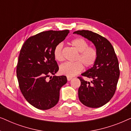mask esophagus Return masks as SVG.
Returning <instances> with one entry per match:
<instances>
[{"label":"esophagus","mask_w":131,"mask_h":131,"mask_svg":"<svg viewBox=\"0 0 131 131\" xmlns=\"http://www.w3.org/2000/svg\"><path fill=\"white\" fill-rule=\"evenodd\" d=\"M67 79L68 81H70V80H71V79H72V78H71V77H67Z\"/></svg>","instance_id":"1"}]
</instances>
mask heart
Returning a JSON list of instances; mask_svg holds the SVG:
<instances>
[{"label":"heart","mask_w":131,"mask_h":131,"mask_svg":"<svg viewBox=\"0 0 131 131\" xmlns=\"http://www.w3.org/2000/svg\"><path fill=\"white\" fill-rule=\"evenodd\" d=\"M71 44L78 52V55L75 60L79 61L74 62H64L60 67V71L62 74L67 77H73L81 72L83 65L86 67H90L95 62L97 58V51L94 48L89 47V44L85 39L76 38L71 40ZM63 43L57 44L54 49L55 58L58 61L63 60L62 55Z\"/></svg>","instance_id":"b5f03b06"}]
</instances>
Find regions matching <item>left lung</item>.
Wrapping results in <instances>:
<instances>
[{
  "label": "left lung",
  "mask_w": 131,
  "mask_h": 131,
  "mask_svg": "<svg viewBox=\"0 0 131 131\" xmlns=\"http://www.w3.org/2000/svg\"><path fill=\"white\" fill-rule=\"evenodd\" d=\"M73 33L92 42L97 51L93 67L82 74L91 81L78 78L81 82L78 95L83 105L98 108L108 103L115 93L120 75L117 58L112 44L105 37L89 30H78Z\"/></svg>",
  "instance_id": "8db88e82"
}]
</instances>
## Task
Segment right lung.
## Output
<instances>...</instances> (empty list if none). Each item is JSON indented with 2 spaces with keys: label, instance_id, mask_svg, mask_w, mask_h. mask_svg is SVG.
I'll return each instance as SVG.
<instances>
[{
  "label": "right lung",
  "instance_id": "1",
  "mask_svg": "<svg viewBox=\"0 0 131 131\" xmlns=\"http://www.w3.org/2000/svg\"><path fill=\"white\" fill-rule=\"evenodd\" d=\"M69 33L68 30L41 32L29 37L21 49L17 66L19 88L27 101L40 110L58 103L61 88L67 82L66 76L51 75L59 70L53 54L55 46Z\"/></svg>",
  "mask_w": 131,
  "mask_h": 131
}]
</instances>
